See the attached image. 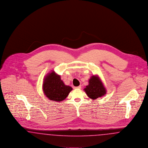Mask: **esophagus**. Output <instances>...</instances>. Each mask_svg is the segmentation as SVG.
<instances>
[{
	"label": "esophagus",
	"mask_w": 148,
	"mask_h": 148,
	"mask_svg": "<svg viewBox=\"0 0 148 148\" xmlns=\"http://www.w3.org/2000/svg\"><path fill=\"white\" fill-rule=\"evenodd\" d=\"M75 88H76V89H81V86H77V87H76Z\"/></svg>",
	"instance_id": "1"
}]
</instances>
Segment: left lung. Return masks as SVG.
<instances>
[{
  "instance_id": "8db88e82",
  "label": "left lung",
  "mask_w": 148,
  "mask_h": 148,
  "mask_svg": "<svg viewBox=\"0 0 148 148\" xmlns=\"http://www.w3.org/2000/svg\"><path fill=\"white\" fill-rule=\"evenodd\" d=\"M87 95L92 100L105 95L106 93L105 87L97 76H92L88 81V85L84 89Z\"/></svg>"
}]
</instances>
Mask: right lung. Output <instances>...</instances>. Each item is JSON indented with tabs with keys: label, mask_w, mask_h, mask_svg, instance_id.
<instances>
[{
	"label": "right lung",
	"mask_w": 148,
	"mask_h": 148,
	"mask_svg": "<svg viewBox=\"0 0 148 148\" xmlns=\"http://www.w3.org/2000/svg\"><path fill=\"white\" fill-rule=\"evenodd\" d=\"M72 88L65 85L60 75L55 71L47 74L43 84V91L46 97L52 101L61 102L64 100L69 95Z\"/></svg>",
	"instance_id": "add662e5"
}]
</instances>
